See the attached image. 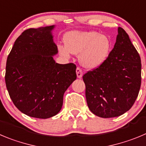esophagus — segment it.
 Listing matches in <instances>:
<instances>
[{"label": "esophagus", "instance_id": "34e87169", "mask_svg": "<svg viewBox=\"0 0 146 146\" xmlns=\"http://www.w3.org/2000/svg\"><path fill=\"white\" fill-rule=\"evenodd\" d=\"M76 74H77V77L78 78H81L82 77V69H80V68L77 67V69H76Z\"/></svg>", "mask_w": 146, "mask_h": 146}]
</instances>
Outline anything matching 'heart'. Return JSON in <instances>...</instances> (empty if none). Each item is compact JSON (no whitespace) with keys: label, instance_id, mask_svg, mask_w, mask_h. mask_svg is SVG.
<instances>
[{"label":"heart","instance_id":"b5f03b06","mask_svg":"<svg viewBox=\"0 0 146 146\" xmlns=\"http://www.w3.org/2000/svg\"><path fill=\"white\" fill-rule=\"evenodd\" d=\"M66 45H59L60 54L69 57L70 53L79 55L80 63L87 69L99 67L109 58L112 42L109 36L96 31H73L66 35Z\"/></svg>","mask_w":146,"mask_h":146}]
</instances>
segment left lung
<instances>
[{"instance_id": "obj_1", "label": "left lung", "mask_w": 146, "mask_h": 146, "mask_svg": "<svg viewBox=\"0 0 146 146\" xmlns=\"http://www.w3.org/2000/svg\"><path fill=\"white\" fill-rule=\"evenodd\" d=\"M82 78L87 104L95 115L102 118L117 117L131 109L141 85V60L122 28H118L109 58Z\"/></svg>"}]
</instances>
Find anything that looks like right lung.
<instances>
[{
	"instance_id": "obj_1",
	"label": "right lung",
	"mask_w": 146,
	"mask_h": 146,
	"mask_svg": "<svg viewBox=\"0 0 146 146\" xmlns=\"http://www.w3.org/2000/svg\"><path fill=\"white\" fill-rule=\"evenodd\" d=\"M55 25L25 30L16 40L6 67V85L17 109L29 117L56 115L64 94L77 79L76 65L56 63L58 53L52 31Z\"/></svg>"
}]
</instances>
